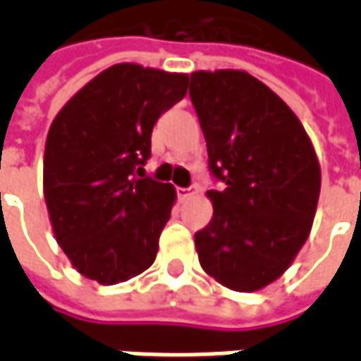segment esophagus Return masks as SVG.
Listing matches in <instances>:
<instances>
[{
	"instance_id": "esophagus-1",
	"label": "esophagus",
	"mask_w": 361,
	"mask_h": 361,
	"mask_svg": "<svg viewBox=\"0 0 361 361\" xmlns=\"http://www.w3.org/2000/svg\"><path fill=\"white\" fill-rule=\"evenodd\" d=\"M195 191H197V185H193V188H176V193H178L180 199H185V197H189L191 193H195Z\"/></svg>"
}]
</instances>
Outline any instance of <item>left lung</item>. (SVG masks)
I'll use <instances>...</instances> for the list:
<instances>
[{"label": "left lung", "mask_w": 361, "mask_h": 361, "mask_svg": "<svg viewBox=\"0 0 361 361\" xmlns=\"http://www.w3.org/2000/svg\"><path fill=\"white\" fill-rule=\"evenodd\" d=\"M203 129L212 219L195 234L199 263L235 292H255L292 265L310 235L321 170L295 114L245 71L191 73Z\"/></svg>", "instance_id": "obj_1"}]
</instances>
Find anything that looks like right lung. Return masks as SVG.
I'll return each mask as SVG.
<instances>
[{
	"label": "right lung",
	"instance_id": "add662e5",
	"mask_svg": "<svg viewBox=\"0 0 361 361\" xmlns=\"http://www.w3.org/2000/svg\"><path fill=\"white\" fill-rule=\"evenodd\" d=\"M189 77L137 63L96 75L51 121L44 199L56 240L82 276L111 286L147 271L176 189L145 176L158 118Z\"/></svg>",
	"mask_w": 361,
	"mask_h": 361
}]
</instances>
